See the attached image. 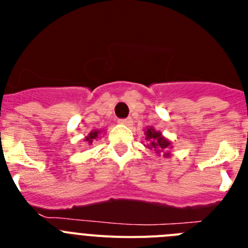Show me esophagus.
<instances>
[{
    "mask_svg": "<svg viewBox=\"0 0 248 248\" xmlns=\"http://www.w3.org/2000/svg\"><path fill=\"white\" fill-rule=\"evenodd\" d=\"M119 123H120V124H123V125L130 126L131 124H133V119H131V118H126V119H120Z\"/></svg>",
    "mask_w": 248,
    "mask_h": 248,
    "instance_id": "34e87169",
    "label": "esophagus"
}]
</instances>
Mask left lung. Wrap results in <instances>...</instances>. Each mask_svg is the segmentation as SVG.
I'll use <instances>...</instances> for the list:
<instances>
[{"label":"left lung","instance_id":"1","mask_svg":"<svg viewBox=\"0 0 248 248\" xmlns=\"http://www.w3.org/2000/svg\"><path fill=\"white\" fill-rule=\"evenodd\" d=\"M144 135H145V140L149 143L146 148L154 150L157 155L163 153L164 157H170L171 154H170L169 149L172 148V144L168 138L164 137L160 131L155 130L153 126H148L144 131Z\"/></svg>","mask_w":248,"mask_h":248}]
</instances>
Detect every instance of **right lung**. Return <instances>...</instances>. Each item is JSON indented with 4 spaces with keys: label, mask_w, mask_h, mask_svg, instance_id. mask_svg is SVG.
<instances>
[{
    "label": "right lung",
    "mask_w": 248,
    "mask_h": 248,
    "mask_svg": "<svg viewBox=\"0 0 248 248\" xmlns=\"http://www.w3.org/2000/svg\"><path fill=\"white\" fill-rule=\"evenodd\" d=\"M102 131L103 130H92L91 133H89V134L84 138V141H87L89 145H92V143H93L94 140L99 139L100 133H102Z\"/></svg>",
    "instance_id": "add662e5"
}]
</instances>
